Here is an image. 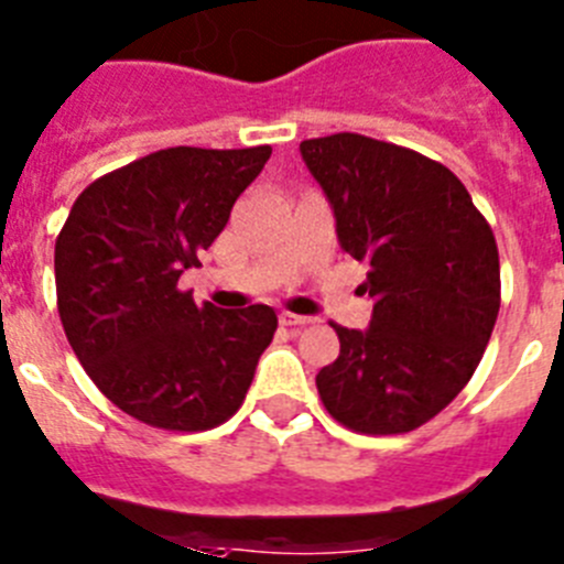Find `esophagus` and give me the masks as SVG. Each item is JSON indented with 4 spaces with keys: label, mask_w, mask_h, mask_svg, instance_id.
Masks as SVG:
<instances>
[{
    "label": "esophagus",
    "mask_w": 564,
    "mask_h": 564,
    "mask_svg": "<svg viewBox=\"0 0 564 564\" xmlns=\"http://www.w3.org/2000/svg\"><path fill=\"white\" fill-rule=\"evenodd\" d=\"M310 321H312V317H306V315H292V312H281V326H289V329H292V326H306Z\"/></svg>",
    "instance_id": "34e87169"
}]
</instances>
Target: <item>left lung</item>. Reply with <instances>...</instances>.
<instances>
[{
  "mask_svg": "<svg viewBox=\"0 0 564 564\" xmlns=\"http://www.w3.org/2000/svg\"><path fill=\"white\" fill-rule=\"evenodd\" d=\"M335 213L337 241L369 267V329L335 326L340 355L315 383L360 434H403L457 398L499 312V252L463 181L398 144L335 133L301 141Z\"/></svg>",
  "mask_w": 564,
  "mask_h": 564,
  "instance_id": "1",
  "label": "left lung"
}]
</instances>
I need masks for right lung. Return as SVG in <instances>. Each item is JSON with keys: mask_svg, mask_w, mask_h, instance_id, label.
Masks as SVG:
<instances>
[{"mask_svg": "<svg viewBox=\"0 0 564 564\" xmlns=\"http://www.w3.org/2000/svg\"><path fill=\"white\" fill-rule=\"evenodd\" d=\"M272 147H170L93 181L56 238L65 335L110 403L147 425L207 431L241 409L275 310L195 306L184 269L227 227Z\"/></svg>", "mask_w": 564, "mask_h": 564, "instance_id": "obj_1", "label": "right lung"}]
</instances>
